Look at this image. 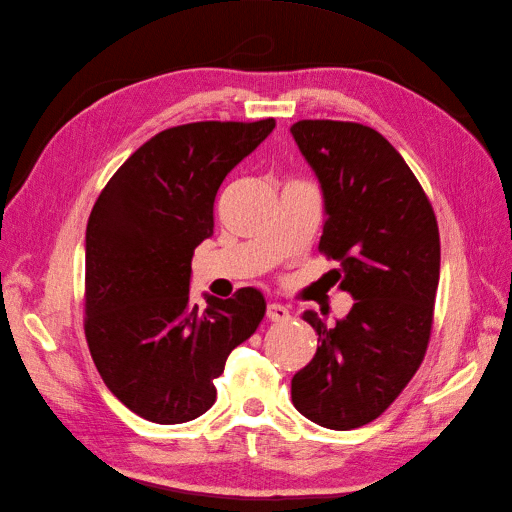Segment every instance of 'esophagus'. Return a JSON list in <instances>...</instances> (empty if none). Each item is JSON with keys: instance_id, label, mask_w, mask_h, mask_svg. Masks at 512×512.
<instances>
[{"instance_id": "34e87169", "label": "esophagus", "mask_w": 512, "mask_h": 512, "mask_svg": "<svg viewBox=\"0 0 512 512\" xmlns=\"http://www.w3.org/2000/svg\"><path fill=\"white\" fill-rule=\"evenodd\" d=\"M267 318H269L271 322H284V320L290 318V312H288V309H286L284 305H280V303H269V307H267Z\"/></svg>"}]
</instances>
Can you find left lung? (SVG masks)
<instances>
[{"instance_id": "obj_1", "label": "left lung", "mask_w": 512, "mask_h": 512, "mask_svg": "<svg viewBox=\"0 0 512 512\" xmlns=\"http://www.w3.org/2000/svg\"><path fill=\"white\" fill-rule=\"evenodd\" d=\"M324 196L318 250L339 262L335 282L354 299L318 333L314 359L292 378V404L327 429L378 418L416 374L429 344L440 280V232L427 194L374 128L303 119L290 128Z\"/></svg>"}]
</instances>
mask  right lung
<instances>
[{
	"instance_id": "add662e5",
	"label": "right lung",
	"mask_w": 512,
	"mask_h": 512,
	"mask_svg": "<svg viewBox=\"0 0 512 512\" xmlns=\"http://www.w3.org/2000/svg\"><path fill=\"white\" fill-rule=\"evenodd\" d=\"M275 119L196 121L138 147L104 185L85 235V337L104 384L151 423L177 425L215 404L228 354L265 318V297L190 303L192 256L213 235L222 181Z\"/></svg>"
}]
</instances>
